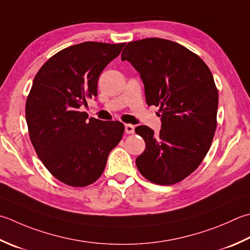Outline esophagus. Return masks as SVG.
<instances>
[{"instance_id": "34e87169", "label": "esophagus", "mask_w": 250, "mask_h": 250, "mask_svg": "<svg viewBox=\"0 0 250 250\" xmlns=\"http://www.w3.org/2000/svg\"><path fill=\"white\" fill-rule=\"evenodd\" d=\"M134 125H130V124H128V125H125V132L128 134H133L134 133Z\"/></svg>"}]
</instances>
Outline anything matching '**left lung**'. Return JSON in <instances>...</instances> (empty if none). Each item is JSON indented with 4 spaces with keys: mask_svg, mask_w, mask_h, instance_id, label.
Masks as SVG:
<instances>
[{
    "mask_svg": "<svg viewBox=\"0 0 250 250\" xmlns=\"http://www.w3.org/2000/svg\"><path fill=\"white\" fill-rule=\"evenodd\" d=\"M121 60L140 73L146 103L160 111L158 135L146 125L135 128L146 144L136 167L153 183H178L202 164L216 132L219 95L212 73L196 54L159 38L128 43Z\"/></svg>",
    "mask_w": 250,
    "mask_h": 250,
    "instance_id": "8db88e82",
    "label": "left lung"
}]
</instances>
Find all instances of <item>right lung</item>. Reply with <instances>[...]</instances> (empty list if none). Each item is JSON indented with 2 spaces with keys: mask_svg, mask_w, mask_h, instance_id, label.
<instances>
[{
  "mask_svg": "<svg viewBox=\"0 0 250 250\" xmlns=\"http://www.w3.org/2000/svg\"><path fill=\"white\" fill-rule=\"evenodd\" d=\"M125 44L83 42L63 48L34 77L26 102L30 141L45 168L70 187L94 183L124 134V124L89 118L80 107L97 96L100 75Z\"/></svg>",
  "mask_w": 250,
  "mask_h": 250,
  "instance_id": "1",
  "label": "right lung"
}]
</instances>
